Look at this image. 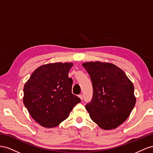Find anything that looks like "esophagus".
I'll return each mask as SVG.
<instances>
[{
  "mask_svg": "<svg viewBox=\"0 0 153 153\" xmlns=\"http://www.w3.org/2000/svg\"><path fill=\"white\" fill-rule=\"evenodd\" d=\"M79 97L81 99V100L82 101V99H83V96H82V94H80V95H79Z\"/></svg>",
  "mask_w": 153,
  "mask_h": 153,
  "instance_id": "obj_1",
  "label": "esophagus"
}]
</instances>
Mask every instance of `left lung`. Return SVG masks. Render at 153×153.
<instances>
[{"label": "left lung", "instance_id": "left-lung-1", "mask_svg": "<svg viewBox=\"0 0 153 153\" xmlns=\"http://www.w3.org/2000/svg\"><path fill=\"white\" fill-rule=\"evenodd\" d=\"M93 85V97L85 108L99 127L111 130L128 119L136 104L133 82L125 72L110 63L90 62L82 64Z\"/></svg>", "mask_w": 153, "mask_h": 153}]
</instances>
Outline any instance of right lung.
<instances>
[{
	"instance_id": "right-lung-1",
	"label": "right lung",
	"mask_w": 153,
	"mask_h": 153,
	"mask_svg": "<svg viewBox=\"0 0 153 153\" xmlns=\"http://www.w3.org/2000/svg\"><path fill=\"white\" fill-rule=\"evenodd\" d=\"M72 63L43 65L34 71L24 87L23 102L30 115L44 128H54L68 117L81 99L72 93L68 74Z\"/></svg>"
}]
</instances>
